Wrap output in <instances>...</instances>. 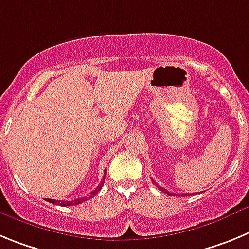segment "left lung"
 <instances>
[{"label": "left lung", "mask_w": 249, "mask_h": 249, "mask_svg": "<svg viewBox=\"0 0 249 249\" xmlns=\"http://www.w3.org/2000/svg\"><path fill=\"white\" fill-rule=\"evenodd\" d=\"M159 189L161 190V191L162 192H165V194H167V195H170V196H175V194H171V192H169V191H166V190L165 189H162V187H160V186H159ZM178 196H180V195H178ZM182 196H187V194H185V195H182Z\"/></svg>", "instance_id": "1"}]
</instances>
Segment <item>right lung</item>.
I'll use <instances>...</instances> for the list:
<instances>
[{"label": "right lung", "instance_id": "add662e5", "mask_svg": "<svg viewBox=\"0 0 249 249\" xmlns=\"http://www.w3.org/2000/svg\"><path fill=\"white\" fill-rule=\"evenodd\" d=\"M105 172H107V170H105ZM104 180L105 178H103L102 183H100L99 186H98L97 189L94 190V191L90 192V195H88V196L86 197H82V198H77V200H73V201H58V200H52V198H47V202L49 203H55V205H60V206H75V205H79V203H83L84 201L89 200V198H91L93 196H95V195L98 194V192L102 190L103 185H104Z\"/></svg>", "mask_w": 249, "mask_h": 249}]
</instances>
